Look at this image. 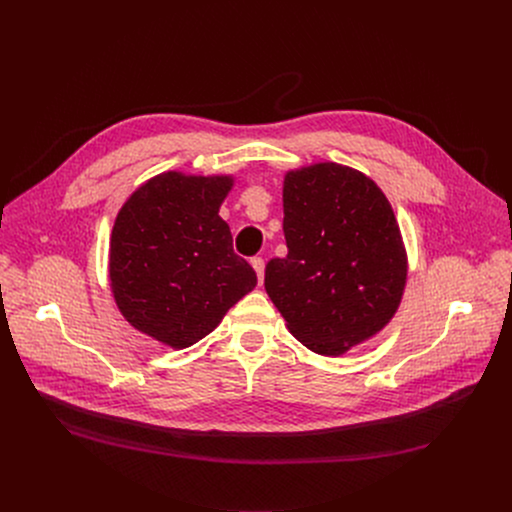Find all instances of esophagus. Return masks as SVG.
Returning <instances> with one entry per match:
<instances>
[{"label":"esophagus","mask_w":512,"mask_h":512,"mask_svg":"<svg viewBox=\"0 0 512 512\" xmlns=\"http://www.w3.org/2000/svg\"><path fill=\"white\" fill-rule=\"evenodd\" d=\"M251 265H253L255 273H257L259 283H263V277H265V261H263L261 257H253V259H251Z\"/></svg>","instance_id":"1"}]
</instances>
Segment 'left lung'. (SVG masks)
Returning <instances> with one entry per match:
<instances>
[{
	"label": "left lung",
	"mask_w": 512,
	"mask_h": 512,
	"mask_svg": "<svg viewBox=\"0 0 512 512\" xmlns=\"http://www.w3.org/2000/svg\"><path fill=\"white\" fill-rule=\"evenodd\" d=\"M287 255L265 267V289L312 352L340 356L395 316L407 253L383 190L358 170L320 162L283 180Z\"/></svg>",
	"instance_id": "obj_1"
}]
</instances>
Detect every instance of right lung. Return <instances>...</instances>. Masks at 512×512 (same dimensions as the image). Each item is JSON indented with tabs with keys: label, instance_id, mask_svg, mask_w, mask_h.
Wrapping results in <instances>:
<instances>
[{
	"label": "right lung",
	"instance_id": "obj_1",
	"mask_svg": "<svg viewBox=\"0 0 512 512\" xmlns=\"http://www.w3.org/2000/svg\"><path fill=\"white\" fill-rule=\"evenodd\" d=\"M233 176L164 172L121 206L109 245L115 304L139 332L188 348L257 285L218 216Z\"/></svg>",
	"mask_w": 512,
	"mask_h": 512
}]
</instances>
